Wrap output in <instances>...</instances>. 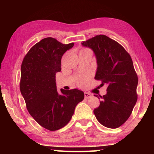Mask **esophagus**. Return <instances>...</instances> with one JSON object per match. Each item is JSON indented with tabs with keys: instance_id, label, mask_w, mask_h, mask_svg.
<instances>
[{
	"instance_id": "1",
	"label": "esophagus",
	"mask_w": 154,
	"mask_h": 154,
	"mask_svg": "<svg viewBox=\"0 0 154 154\" xmlns=\"http://www.w3.org/2000/svg\"><path fill=\"white\" fill-rule=\"evenodd\" d=\"M91 96H92V95H91L90 93H88V92H85L84 93V97H85V98H89L91 97Z\"/></svg>"
}]
</instances>
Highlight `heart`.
Here are the masks:
<instances>
[{
  "label": "heart",
  "instance_id": "heart-1",
  "mask_svg": "<svg viewBox=\"0 0 154 154\" xmlns=\"http://www.w3.org/2000/svg\"><path fill=\"white\" fill-rule=\"evenodd\" d=\"M83 50H85V49H83ZM82 51H83V50H82ZM88 78H89V76H88V75H82V76H81L79 78V80H78V83H79V84L80 85H85L88 82Z\"/></svg>",
  "mask_w": 154,
  "mask_h": 154
}]
</instances>
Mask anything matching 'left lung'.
Returning <instances> with one entry per match:
<instances>
[{
  "label": "left lung",
  "mask_w": 154,
  "mask_h": 154,
  "mask_svg": "<svg viewBox=\"0 0 154 154\" xmlns=\"http://www.w3.org/2000/svg\"><path fill=\"white\" fill-rule=\"evenodd\" d=\"M94 52L97 61L95 79L107 85L106 94L94 110L103 126L117 128L129 118L137 100L138 77L130 54L117 41L100 35L82 43ZM99 98L97 95H94Z\"/></svg>",
  "instance_id": "1"
}]
</instances>
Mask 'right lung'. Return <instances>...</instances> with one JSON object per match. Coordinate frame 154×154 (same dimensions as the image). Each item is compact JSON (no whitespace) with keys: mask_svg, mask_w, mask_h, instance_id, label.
Listing matches in <instances>:
<instances>
[{"mask_svg":"<svg viewBox=\"0 0 154 154\" xmlns=\"http://www.w3.org/2000/svg\"><path fill=\"white\" fill-rule=\"evenodd\" d=\"M73 43L62 44L48 37L28 51L21 66L20 92L30 116L50 131L63 128L71 120L77 105L84 98L77 89L57 91L56 74L61 71V59Z\"/></svg>","mask_w":154,"mask_h":154,"instance_id":"obj_1","label":"right lung"}]
</instances>
